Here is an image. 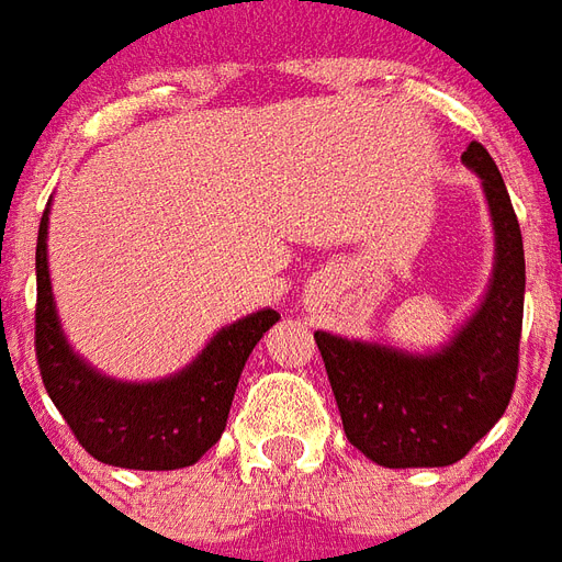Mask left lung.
<instances>
[{
	"label": "left lung",
	"instance_id": "8db88e82",
	"mask_svg": "<svg viewBox=\"0 0 562 562\" xmlns=\"http://www.w3.org/2000/svg\"><path fill=\"white\" fill-rule=\"evenodd\" d=\"M488 199L494 270L476 313L435 355L315 334L348 440L384 468H447L503 417L518 375L525 244L492 154H461Z\"/></svg>",
	"mask_w": 562,
	"mask_h": 562
}]
</instances>
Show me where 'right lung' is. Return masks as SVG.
I'll return each mask as SVG.
<instances>
[{"label": "right lung", "mask_w": 562, "mask_h": 562, "mask_svg": "<svg viewBox=\"0 0 562 562\" xmlns=\"http://www.w3.org/2000/svg\"><path fill=\"white\" fill-rule=\"evenodd\" d=\"M47 226L49 207L41 217L35 249V355L53 405L86 452L103 464L131 471L196 464L226 429L244 363L280 322V313L259 310L228 324L176 375L145 384L115 381L91 369L61 334L49 285Z\"/></svg>", "instance_id": "obj_1"}]
</instances>
